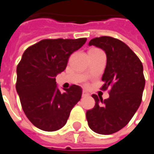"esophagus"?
Listing matches in <instances>:
<instances>
[{
	"label": "esophagus",
	"instance_id": "obj_1",
	"mask_svg": "<svg viewBox=\"0 0 154 154\" xmlns=\"http://www.w3.org/2000/svg\"><path fill=\"white\" fill-rule=\"evenodd\" d=\"M82 97H88V96H89V93H88L87 91L83 90V91H82Z\"/></svg>",
	"mask_w": 154,
	"mask_h": 154
}]
</instances>
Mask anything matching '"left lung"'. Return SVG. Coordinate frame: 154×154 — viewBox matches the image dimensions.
<instances>
[{
    "label": "left lung",
    "mask_w": 154,
    "mask_h": 154,
    "mask_svg": "<svg viewBox=\"0 0 154 154\" xmlns=\"http://www.w3.org/2000/svg\"><path fill=\"white\" fill-rule=\"evenodd\" d=\"M92 45L106 52L107 65L101 89L110 87V91L105 100L92 95L95 106L87 111L86 117L93 132L108 135L124 128L140 106L145 86L143 67L137 55L120 40L100 36L89 42V46Z\"/></svg>",
    "instance_id": "1"
}]
</instances>
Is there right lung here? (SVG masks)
Returning <instances> with one entry per match:
<instances>
[{"mask_svg": "<svg viewBox=\"0 0 154 154\" xmlns=\"http://www.w3.org/2000/svg\"><path fill=\"white\" fill-rule=\"evenodd\" d=\"M87 38L44 39L29 47L17 67L16 89L30 122L39 129L53 132L66 123L82 90L72 85L61 92L56 77L66 69L70 56Z\"/></svg>", "mask_w": 154, "mask_h": 154, "instance_id": "right-lung-1", "label": "right lung"}]
</instances>
